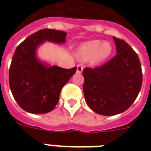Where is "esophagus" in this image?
Returning <instances> with one entry per match:
<instances>
[{
    "label": "esophagus",
    "instance_id": "esophagus-1",
    "mask_svg": "<svg viewBox=\"0 0 151 151\" xmlns=\"http://www.w3.org/2000/svg\"><path fill=\"white\" fill-rule=\"evenodd\" d=\"M82 71H83V66L79 64V65H78V66H77V73H81V72H82Z\"/></svg>",
    "mask_w": 151,
    "mask_h": 151
}]
</instances>
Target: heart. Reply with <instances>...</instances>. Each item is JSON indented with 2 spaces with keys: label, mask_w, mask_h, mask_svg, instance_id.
Returning <instances> with one entry per match:
<instances>
[{
  "label": "heart",
  "mask_w": 151,
  "mask_h": 151,
  "mask_svg": "<svg viewBox=\"0 0 151 151\" xmlns=\"http://www.w3.org/2000/svg\"><path fill=\"white\" fill-rule=\"evenodd\" d=\"M113 48L110 43L99 40H93L81 44L77 50V56L81 61L91 59L92 64L99 65L109 58Z\"/></svg>",
  "instance_id": "heart-1"
}]
</instances>
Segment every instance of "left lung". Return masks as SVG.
<instances>
[{
    "label": "left lung",
    "instance_id": "8db88e82",
    "mask_svg": "<svg viewBox=\"0 0 151 151\" xmlns=\"http://www.w3.org/2000/svg\"><path fill=\"white\" fill-rule=\"evenodd\" d=\"M117 54L99 67L83 70L85 102L94 112L112 116L128 110L136 100L143 82L136 52L124 40L114 37Z\"/></svg>",
    "mask_w": 151,
    "mask_h": 151
}]
</instances>
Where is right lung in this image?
I'll return each instance as SVG.
<instances>
[{
  "label": "right lung",
  "mask_w": 151,
  "mask_h": 151,
  "mask_svg": "<svg viewBox=\"0 0 151 151\" xmlns=\"http://www.w3.org/2000/svg\"><path fill=\"white\" fill-rule=\"evenodd\" d=\"M66 35L64 31L40 29L15 49L9 69V85L13 97L25 111L37 114L52 111L59 102L63 87L76 73V66H50L37 58V47L44 41L63 44Z\"/></svg>",
  "instance_id": "1"
}]
</instances>
